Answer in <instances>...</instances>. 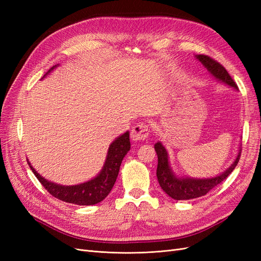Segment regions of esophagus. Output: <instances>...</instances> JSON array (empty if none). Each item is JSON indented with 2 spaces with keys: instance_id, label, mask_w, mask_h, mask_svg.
I'll list each match as a JSON object with an SVG mask.
<instances>
[{
  "instance_id": "esophagus-1",
  "label": "esophagus",
  "mask_w": 261,
  "mask_h": 261,
  "mask_svg": "<svg viewBox=\"0 0 261 261\" xmlns=\"http://www.w3.org/2000/svg\"><path fill=\"white\" fill-rule=\"evenodd\" d=\"M149 135V128L148 125L146 124H137L133 127L130 132V137L134 141H140V140H145Z\"/></svg>"
}]
</instances>
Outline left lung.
<instances>
[{
  "mask_svg": "<svg viewBox=\"0 0 261 261\" xmlns=\"http://www.w3.org/2000/svg\"><path fill=\"white\" fill-rule=\"evenodd\" d=\"M197 60L201 62V64L207 68L208 72L216 78V80L222 82L233 88L238 89V85L235 84L233 78L227 73V70L220 64L216 60L211 59L208 55L199 54L196 55ZM154 150L158 154V167H156V177L163 191L170 197L175 200H187L198 197L204 196L209 193L212 188L219 185L221 181H223L232 171L238 165L241 156V149L239 150V154L236 156L233 164L224 171L222 174L211 178H189V177H177L173 173L170 164H169V155L167 149L163 145L158 141L154 145Z\"/></svg>",
  "mask_w": 261,
  "mask_h": 261,
  "instance_id": "8db88e82",
  "label": "left lung"
}]
</instances>
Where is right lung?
I'll return each mask as SVG.
<instances>
[{"label": "right lung", "mask_w": 261, "mask_h": 261, "mask_svg": "<svg viewBox=\"0 0 261 261\" xmlns=\"http://www.w3.org/2000/svg\"><path fill=\"white\" fill-rule=\"evenodd\" d=\"M55 67L57 65L53 66L48 73ZM129 133L126 132L110 145L106 163L99 174L86 183L73 186H63L49 181L37 173L29 161L27 162L38 180L55 198L69 203L81 204V206H90V204H96L103 200L111 192L118 175L123 158L129 151Z\"/></svg>", "instance_id": "obj_1"}]
</instances>
